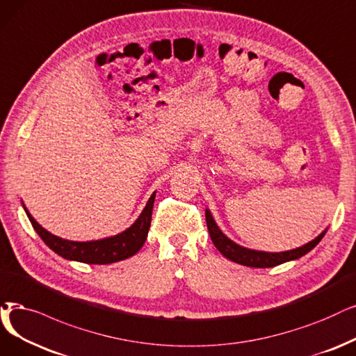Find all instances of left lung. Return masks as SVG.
<instances>
[{
  "instance_id": "obj_1",
  "label": "left lung",
  "mask_w": 356,
  "mask_h": 356,
  "mask_svg": "<svg viewBox=\"0 0 356 356\" xmlns=\"http://www.w3.org/2000/svg\"><path fill=\"white\" fill-rule=\"evenodd\" d=\"M206 222H207V229L210 234V238L213 241L215 247L225 255L226 259H229L231 261H235L238 264L248 266V267H259V268H266V267H275L282 263H286L291 260H296L302 257L307 252H309L312 248H314L324 234L327 232L323 231L317 238L309 241L308 244L298 247L295 250L289 251H282V252H266V251H257V250H250L243 245H238L234 243L232 239L227 238L216 225L215 219H213L211 213L209 209H206Z\"/></svg>"
}]
</instances>
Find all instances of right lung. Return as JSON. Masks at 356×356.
<instances>
[{"label":"right lung","mask_w":356,"mask_h":356,"mask_svg":"<svg viewBox=\"0 0 356 356\" xmlns=\"http://www.w3.org/2000/svg\"><path fill=\"white\" fill-rule=\"evenodd\" d=\"M154 195L156 193L150 195L146 207L140 213L137 220L121 234L104 239L83 241V243H80V241H68L48 232L45 227H42L33 219V216L27 211V209L24 206L23 207L27 218H29L33 226V229L38 232L42 241H44L54 252L61 255L63 259L88 264H111L131 257V255H134L137 251H140L141 247H143L152 222Z\"/></svg>","instance_id":"obj_1"}]
</instances>
